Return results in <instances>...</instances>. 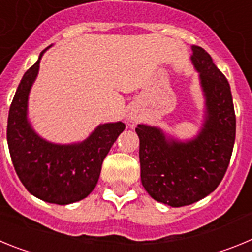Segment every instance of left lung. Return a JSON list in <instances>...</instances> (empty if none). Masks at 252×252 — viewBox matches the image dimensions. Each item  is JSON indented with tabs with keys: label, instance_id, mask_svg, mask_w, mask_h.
Wrapping results in <instances>:
<instances>
[{
	"label": "left lung",
	"instance_id": "1",
	"mask_svg": "<svg viewBox=\"0 0 252 252\" xmlns=\"http://www.w3.org/2000/svg\"><path fill=\"white\" fill-rule=\"evenodd\" d=\"M192 51L206 97L201 132L182 142L158 127H136L142 186L155 201L171 207L194 203L217 188L230 164L236 136L230 84L203 48L193 45Z\"/></svg>",
	"mask_w": 252,
	"mask_h": 252
}]
</instances>
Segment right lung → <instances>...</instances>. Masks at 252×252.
I'll use <instances>...</instances> for the list:
<instances>
[{"mask_svg":"<svg viewBox=\"0 0 252 252\" xmlns=\"http://www.w3.org/2000/svg\"><path fill=\"white\" fill-rule=\"evenodd\" d=\"M45 50L17 87L8 112L7 144L13 168L29 192L64 206L81 201L94 189L102 162L126 126L124 122L99 125L84 141L72 145L41 139L28 121V99Z\"/></svg>","mask_w":252,"mask_h":252,"instance_id":"1","label":"right lung"}]
</instances>
